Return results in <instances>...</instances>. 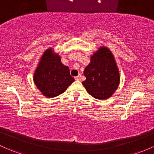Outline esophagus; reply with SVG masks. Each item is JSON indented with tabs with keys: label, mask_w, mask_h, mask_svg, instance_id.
Listing matches in <instances>:
<instances>
[{
	"label": "esophagus",
	"mask_w": 154,
	"mask_h": 154,
	"mask_svg": "<svg viewBox=\"0 0 154 154\" xmlns=\"http://www.w3.org/2000/svg\"><path fill=\"white\" fill-rule=\"evenodd\" d=\"M74 78H75L76 80H78V81H79V80H81V74H79L78 76L75 77H74Z\"/></svg>",
	"instance_id": "obj_1"
}]
</instances>
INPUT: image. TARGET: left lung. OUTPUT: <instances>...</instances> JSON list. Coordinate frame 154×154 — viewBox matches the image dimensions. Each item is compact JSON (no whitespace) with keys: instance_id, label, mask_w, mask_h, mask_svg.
<instances>
[{"instance_id":"1","label":"left lung","mask_w":154,"mask_h":154,"mask_svg":"<svg viewBox=\"0 0 154 154\" xmlns=\"http://www.w3.org/2000/svg\"><path fill=\"white\" fill-rule=\"evenodd\" d=\"M83 74L86 80L82 84L90 95L98 100L111 97L120 81L114 57L106 46L100 47L91 57Z\"/></svg>"}]
</instances>
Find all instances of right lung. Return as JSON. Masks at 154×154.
Here are the masks:
<instances>
[{"instance_id": "1", "label": "right lung", "mask_w": 154, "mask_h": 154, "mask_svg": "<svg viewBox=\"0 0 154 154\" xmlns=\"http://www.w3.org/2000/svg\"><path fill=\"white\" fill-rule=\"evenodd\" d=\"M37 88L46 97L61 94L74 81L68 66L61 63L60 56L52 48L44 51L33 77Z\"/></svg>"}]
</instances>
